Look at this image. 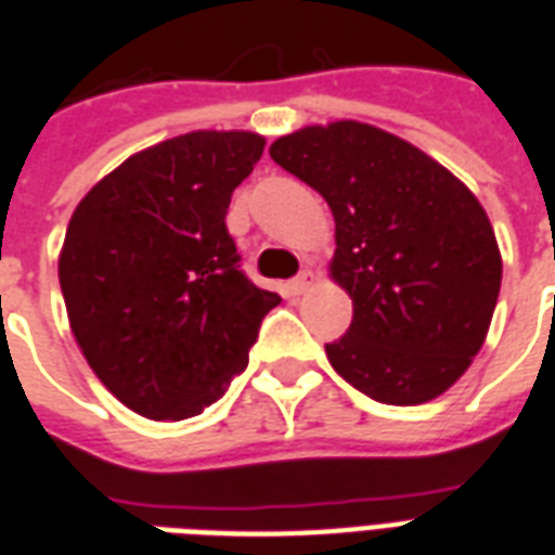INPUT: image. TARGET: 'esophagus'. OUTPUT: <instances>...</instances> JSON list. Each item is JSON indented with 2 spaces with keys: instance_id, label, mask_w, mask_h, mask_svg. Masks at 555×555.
Here are the masks:
<instances>
[{
  "instance_id": "obj_1",
  "label": "esophagus",
  "mask_w": 555,
  "mask_h": 555,
  "mask_svg": "<svg viewBox=\"0 0 555 555\" xmlns=\"http://www.w3.org/2000/svg\"><path fill=\"white\" fill-rule=\"evenodd\" d=\"M313 282H317V276H313V270L305 268L302 273H299V276H296L294 282H291V291H294V294L299 296V294H305V291H311Z\"/></svg>"
}]
</instances>
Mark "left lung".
<instances>
[{
	"label": "left lung",
	"instance_id": "left-lung-1",
	"mask_svg": "<svg viewBox=\"0 0 555 555\" xmlns=\"http://www.w3.org/2000/svg\"><path fill=\"white\" fill-rule=\"evenodd\" d=\"M270 158L328 201L331 279L354 302L331 365L371 400L429 403L481 351L501 291L492 224L464 181L403 138L337 120L305 126Z\"/></svg>",
	"mask_w": 555,
	"mask_h": 555
}]
</instances>
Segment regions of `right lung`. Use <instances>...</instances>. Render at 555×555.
<instances>
[{"label":"right lung","mask_w":555,"mask_h":555,"mask_svg":"<svg viewBox=\"0 0 555 555\" xmlns=\"http://www.w3.org/2000/svg\"><path fill=\"white\" fill-rule=\"evenodd\" d=\"M264 152L256 132H186L134 152L77 204L60 287L91 371L132 412L186 421L247 369L282 296L238 268L233 190Z\"/></svg>","instance_id":"1"}]
</instances>
